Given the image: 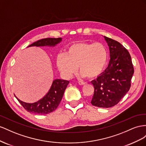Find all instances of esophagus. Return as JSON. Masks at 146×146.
Listing matches in <instances>:
<instances>
[{
  "instance_id": "1",
  "label": "esophagus",
  "mask_w": 146,
  "mask_h": 146,
  "mask_svg": "<svg viewBox=\"0 0 146 146\" xmlns=\"http://www.w3.org/2000/svg\"><path fill=\"white\" fill-rule=\"evenodd\" d=\"M78 84H80V85H81V86H84V85L86 84V83L85 82H81V81H80V82H78Z\"/></svg>"
}]
</instances>
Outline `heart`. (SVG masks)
Masks as SVG:
<instances>
[{
    "mask_svg": "<svg viewBox=\"0 0 146 146\" xmlns=\"http://www.w3.org/2000/svg\"><path fill=\"white\" fill-rule=\"evenodd\" d=\"M107 59V50L102 43L80 41L68 46L65 54H59L56 63L65 78L75 73L78 66L81 77L94 80L103 72Z\"/></svg>",
    "mask_w": 146,
    "mask_h": 146,
    "instance_id": "1",
    "label": "heart"
}]
</instances>
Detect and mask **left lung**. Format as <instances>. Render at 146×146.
I'll return each instance as SVG.
<instances>
[{
  "label": "left lung",
  "instance_id": "obj_1",
  "mask_svg": "<svg viewBox=\"0 0 146 146\" xmlns=\"http://www.w3.org/2000/svg\"><path fill=\"white\" fill-rule=\"evenodd\" d=\"M104 38L111 59L105 72L92 81L95 90L91 103L100 108H110L117 105L130 90L134 68L127 49L117 41Z\"/></svg>",
  "mask_w": 146,
  "mask_h": 146
}]
</instances>
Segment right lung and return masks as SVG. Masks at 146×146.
I'll use <instances>...</instances> for the list:
<instances>
[{
	"label": "right lung",
	"mask_w": 146,
	"mask_h": 146,
	"mask_svg": "<svg viewBox=\"0 0 146 146\" xmlns=\"http://www.w3.org/2000/svg\"><path fill=\"white\" fill-rule=\"evenodd\" d=\"M62 41V38H46L41 39L30 44V46H55ZM69 83L68 81L57 79L53 81L52 86L45 96L34 103L21 101L15 95L18 102L27 111L36 114H47L55 111L63 97L64 92Z\"/></svg>",
	"instance_id": "obj_1"
}]
</instances>
